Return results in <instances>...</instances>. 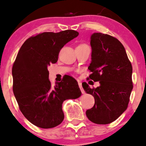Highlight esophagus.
<instances>
[{
    "instance_id": "34e87169",
    "label": "esophagus",
    "mask_w": 146,
    "mask_h": 146,
    "mask_svg": "<svg viewBox=\"0 0 146 146\" xmlns=\"http://www.w3.org/2000/svg\"><path fill=\"white\" fill-rule=\"evenodd\" d=\"M78 84H79V88H80L81 91H82V94H84V93H85V91H84V89H83V88H82V83L79 82H78Z\"/></svg>"
}]
</instances>
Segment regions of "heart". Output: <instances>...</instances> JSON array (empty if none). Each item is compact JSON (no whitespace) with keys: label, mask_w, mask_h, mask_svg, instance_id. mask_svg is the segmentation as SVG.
Listing matches in <instances>:
<instances>
[{"label":"heart","mask_w":146,"mask_h":146,"mask_svg":"<svg viewBox=\"0 0 146 146\" xmlns=\"http://www.w3.org/2000/svg\"><path fill=\"white\" fill-rule=\"evenodd\" d=\"M87 46V45H86V44H81V45L78 46Z\"/></svg>","instance_id":"b5f03b06"}]
</instances>
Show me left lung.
<instances>
[{
  "instance_id": "left-lung-1",
  "label": "left lung",
  "mask_w": 146,
  "mask_h": 146,
  "mask_svg": "<svg viewBox=\"0 0 146 146\" xmlns=\"http://www.w3.org/2000/svg\"><path fill=\"white\" fill-rule=\"evenodd\" d=\"M92 58L88 69L90 79L99 82L91 88L86 82L82 86L87 94L94 97L95 104L86 110L92 122L106 125L113 122L127 110L133 90L132 66L125 49L117 38L102 33L90 38Z\"/></svg>"
}]
</instances>
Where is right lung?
Instances as JSON below:
<instances>
[{
  "label": "right lung",
  "instance_id": "add662e5",
  "mask_svg": "<svg viewBox=\"0 0 146 146\" xmlns=\"http://www.w3.org/2000/svg\"><path fill=\"white\" fill-rule=\"evenodd\" d=\"M78 35L71 29L42 33L28 38L17 55L13 90L22 114L37 127L49 129L60 125L64 119V101L82 95L78 83L70 76L52 87L48 71L58 60L60 49Z\"/></svg>",
  "mask_w": 146,
  "mask_h": 146
}]
</instances>
